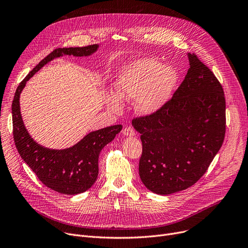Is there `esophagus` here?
Listing matches in <instances>:
<instances>
[{"label": "esophagus", "instance_id": "obj_1", "mask_svg": "<svg viewBox=\"0 0 248 248\" xmlns=\"http://www.w3.org/2000/svg\"><path fill=\"white\" fill-rule=\"evenodd\" d=\"M123 134L125 137H134L136 135V132H135V129L133 127L126 126V127H124V129L123 131Z\"/></svg>", "mask_w": 248, "mask_h": 248}]
</instances>
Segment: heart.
<instances>
[{
	"instance_id": "heart-1",
	"label": "heart",
	"mask_w": 248,
	"mask_h": 248,
	"mask_svg": "<svg viewBox=\"0 0 248 248\" xmlns=\"http://www.w3.org/2000/svg\"><path fill=\"white\" fill-rule=\"evenodd\" d=\"M178 81V71L172 65L151 57L128 63L117 73L115 93L104 95L107 108L114 112L123 109L122 99L136 100L135 108L140 115H152L161 110L170 99Z\"/></svg>"
}]
</instances>
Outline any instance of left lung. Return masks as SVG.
I'll return each instance as SVG.
<instances>
[{
  "mask_svg": "<svg viewBox=\"0 0 248 248\" xmlns=\"http://www.w3.org/2000/svg\"><path fill=\"white\" fill-rule=\"evenodd\" d=\"M171 100L152 115L133 121L140 134V180L159 195L185 190L205 174L223 144L225 98L213 72L195 54Z\"/></svg>",
  "mask_w": 248,
  "mask_h": 248,
  "instance_id": "1",
  "label": "left lung"
}]
</instances>
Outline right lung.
<instances>
[{
  "instance_id": "add662e5",
  "label": "right lung",
  "mask_w": 248,
  "mask_h": 248,
  "mask_svg": "<svg viewBox=\"0 0 248 248\" xmlns=\"http://www.w3.org/2000/svg\"><path fill=\"white\" fill-rule=\"evenodd\" d=\"M98 48L99 45L94 44L54 50L25 77L12 103L13 135L21 158L45 186L65 195L83 193L94 184L98 175L99 154L122 131L123 125L116 124L90 132L70 148L49 149L38 144L26 128L21 114L20 95L30 78L52 60L66 55L88 57Z\"/></svg>"
}]
</instances>
